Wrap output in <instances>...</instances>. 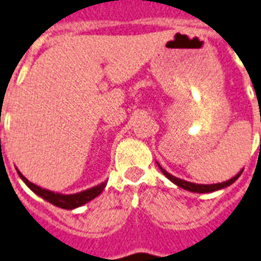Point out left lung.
I'll return each instance as SVG.
<instances>
[{"label":"left lung","instance_id":"1","mask_svg":"<svg viewBox=\"0 0 261 261\" xmlns=\"http://www.w3.org/2000/svg\"><path fill=\"white\" fill-rule=\"evenodd\" d=\"M157 165H159L160 171L164 173V176L168 178V180H171L173 184H176L177 187H180V188L185 189V191H189V192H195V193H211V192H216V191H220V189L227 188V187H229L231 184H233V182L240 177V174L243 173V169H242V171L239 172V173L236 174V176H233L232 178H229V180H227V181H224V182H217V184H195V182L185 181V180L176 177V176H173V174L168 173V172L165 171L164 168L161 167L159 163H157Z\"/></svg>","mask_w":261,"mask_h":261}]
</instances>
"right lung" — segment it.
I'll list each match as a JSON object with an SVG mask.
<instances>
[{
	"instance_id": "add662e5",
	"label": "right lung",
	"mask_w": 261,
	"mask_h": 261,
	"mask_svg": "<svg viewBox=\"0 0 261 261\" xmlns=\"http://www.w3.org/2000/svg\"><path fill=\"white\" fill-rule=\"evenodd\" d=\"M17 169V168H16ZM17 173L22 181L29 187L32 191L37 196H40L41 199L46 200L48 203L53 204V205L58 206V208H62V210H74V208H79V206L87 204L88 201L93 200L94 197L100 195L102 191H104L105 185H107L108 181L101 182V184H97L96 187H92L89 189H85V191H81L79 193H72V195H65V193H58L53 192V191H49V189L41 188L38 185L30 182L25 176H23L21 172L17 169Z\"/></svg>"
}]
</instances>
